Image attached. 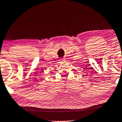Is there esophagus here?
Listing matches in <instances>:
<instances>
[{"label":"esophagus","instance_id":"1","mask_svg":"<svg viewBox=\"0 0 122 122\" xmlns=\"http://www.w3.org/2000/svg\"><path fill=\"white\" fill-rule=\"evenodd\" d=\"M64 59H61V60H60V61H65Z\"/></svg>","mask_w":122,"mask_h":122}]
</instances>
